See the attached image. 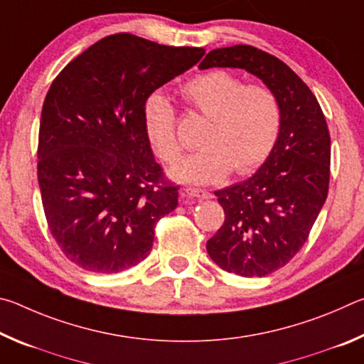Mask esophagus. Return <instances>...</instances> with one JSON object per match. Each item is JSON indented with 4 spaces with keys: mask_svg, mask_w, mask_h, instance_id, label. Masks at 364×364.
Wrapping results in <instances>:
<instances>
[{
    "mask_svg": "<svg viewBox=\"0 0 364 364\" xmlns=\"http://www.w3.org/2000/svg\"><path fill=\"white\" fill-rule=\"evenodd\" d=\"M184 196L196 197V199H210L212 194L205 189H197V188H186L184 189Z\"/></svg>",
    "mask_w": 364,
    "mask_h": 364,
    "instance_id": "obj_1",
    "label": "esophagus"
}]
</instances>
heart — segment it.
<instances>
[{"mask_svg": "<svg viewBox=\"0 0 364 364\" xmlns=\"http://www.w3.org/2000/svg\"><path fill=\"white\" fill-rule=\"evenodd\" d=\"M180 95L191 109L208 119L202 149L171 170L176 180L212 184L234 171L249 175L267 162L278 144L282 107L273 90L262 83L245 85L236 73L215 69L188 80ZM144 133L154 154L165 164L180 160L173 107L154 95L144 104Z\"/></svg>", "mask_w": 364, "mask_h": 364, "instance_id": "obj_1", "label": "heart"}]
</instances>
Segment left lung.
<instances>
[{
	"label": "left lung",
	"instance_id": "left-lung-1",
	"mask_svg": "<svg viewBox=\"0 0 364 364\" xmlns=\"http://www.w3.org/2000/svg\"><path fill=\"white\" fill-rule=\"evenodd\" d=\"M199 67L244 69L279 97L278 144L249 180L215 191L225 223L207 241L208 255L220 268L262 278L284 267L304 247L324 205L331 175L328 123L304 80L255 46L213 49Z\"/></svg>",
	"mask_w": 364,
	"mask_h": 364
}]
</instances>
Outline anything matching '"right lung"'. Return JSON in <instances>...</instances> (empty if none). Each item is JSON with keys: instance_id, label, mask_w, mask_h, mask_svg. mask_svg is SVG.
Returning <instances> with one entry per match:
<instances>
[{"instance_id": "right-lung-1", "label": "right lung", "mask_w": 364, "mask_h": 364, "mask_svg": "<svg viewBox=\"0 0 364 364\" xmlns=\"http://www.w3.org/2000/svg\"><path fill=\"white\" fill-rule=\"evenodd\" d=\"M204 48L132 33L96 41L54 78L43 102L38 183L54 241L80 268L119 273L143 262L178 189L154 160L144 104Z\"/></svg>"}]
</instances>
